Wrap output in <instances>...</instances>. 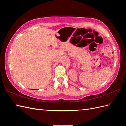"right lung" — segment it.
I'll return each mask as SVG.
<instances>
[{"label":"right lung","mask_w":126,"mask_h":126,"mask_svg":"<svg viewBox=\"0 0 126 126\" xmlns=\"http://www.w3.org/2000/svg\"><path fill=\"white\" fill-rule=\"evenodd\" d=\"M33 90H36V89H33Z\"/></svg>","instance_id":"right-lung-1"}]
</instances>
